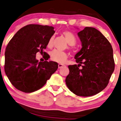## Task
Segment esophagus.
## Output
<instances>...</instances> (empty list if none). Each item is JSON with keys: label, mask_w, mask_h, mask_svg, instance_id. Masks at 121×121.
<instances>
[{"label": "esophagus", "mask_w": 121, "mask_h": 121, "mask_svg": "<svg viewBox=\"0 0 121 121\" xmlns=\"http://www.w3.org/2000/svg\"><path fill=\"white\" fill-rule=\"evenodd\" d=\"M64 66V65L62 64H58V68L59 69H61V68H62Z\"/></svg>", "instance_id": "esophagus-1"}]
</instances>
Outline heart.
<instances>
[{
	"label": "heart",
	"instance_id": "1",
	"mask_svg": "<svg viewBox=\"0 0 121 121\" xmlns=\"http://www.w3.org/2000/svg\"><path fill=\"white\" fill-rule=\"evenodd\" d=\"M62 35L65 37L66 42L70 46L76 44V39L73 33L68 30H64L62 32ZM53 37L52 36L50 38L48 42V46L49 48H51L53 45ZM68 55L65 52L58 51V50H54L51 53V59L54 62L63 63L65 62Z\"/></svg>",
	"mask_w": 121,
	"mask_h": 121
}]
</instances>
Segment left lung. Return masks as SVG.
I'll use <instances>...</instances> for the list:
<instances>
[{
  "label": "left lung",
  "mask_w": 121,
  "mask_h": 121,
  "mask_svg": "<svg viewBox=\"0 0 121 121\" xmlns=\"http://www.w3.org/2000/svg\"><path fill=\"white\" fill-rule=\"evenodd\" d=\"M77 34L82 48L75 56L78 64L68 66L66 84L76 95L91 96L108 84L115 69L113 50L108 40L94 27H85Z\"/></svg>",
  "instance_id": "8db88e82"
}]
</instances>
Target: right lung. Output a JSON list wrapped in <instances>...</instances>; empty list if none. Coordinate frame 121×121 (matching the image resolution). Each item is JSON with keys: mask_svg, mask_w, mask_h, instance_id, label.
Returning a JSON list of instances; mask_svg holds the SVG:
<instances>
[{"mask_svg": "<svg viewBox=\"0 0 121 121\" xmlns=\"http://www.w3.org/2000/svg\"><path fill=\"white\" fill-rule=\"evenodd\" d=\"M55 32L54 27L30 24L22 27L7 44L5 52V73L15 88L25 93L39 90L58 69L55 62H39L36 53L46 55L43 50Z\"/></svg>", "mask_w": 121, "mask_h": 121, "instance_id": "add662e5", "label": "right lung"}]
</instances>
